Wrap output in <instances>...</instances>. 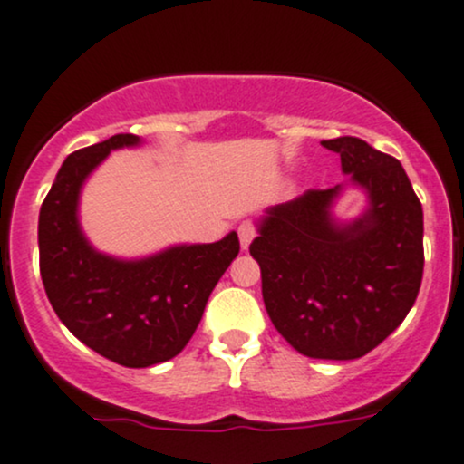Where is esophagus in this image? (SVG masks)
Listing matches in <instances>:
<instances>
[{
	"mask_svg": "<svg viewBox=\"0 0 464 464\" xmlns=\"http://www.w3.org/2000/svg\"><path fill=\"white\" fill-rule=\"evenodd\" d=\"M237 236H240L242 248H248V245L253 242V237L257 236V227L253 222H242L240 228H237Z\"/></svg>",
	"mask_w": 464,
	"mask_h": 464,
	"instance_id": "34e87169",
	"label": "esophagus"
}]
</instances>
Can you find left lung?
I'll return each mask as SVG.
<instances>
[{
    "instance_id": "obj_1",
    "label": "left lung",
    "mask_w": 464,
    "mask_h": 464,
    "mask_svg": "<svg viewBox=\"0 0 464 464\" xmlns=\"http://www.w3.org/2000/svg\"><path fill=\"white\" fill-rule=\"evenodd\" d=\"M367 188L369 211L338 224L340 187L309 188L266 211L248 251L260 265L266 314L302 355L353 360L407 318L420 291L422 204L402 164L360 138L320 142Z\"/></svg>"
}]
</instances>
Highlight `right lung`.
Returning <instances> with one entry per match:
<instances>
[{
	"label": "right lung",
	"mask_w": 464,
	"mask_h": 464,
	"mask_svg": "<svg viewBox=\"0 0 464 464\" xmlns=\"http://www.w3.org/2000/svg\"><path fill=\"white\" fill-rule=\"evenodd\" d=\"M138 142L121 133L68 155L39 211V273L57 318L86 347L133 369L167 362L187 347L240 251L237 233L138 262L92 251L77 224L82 182L111 150Z\"/></svg>",
	"instance_id": "1"
}]
</instances>
